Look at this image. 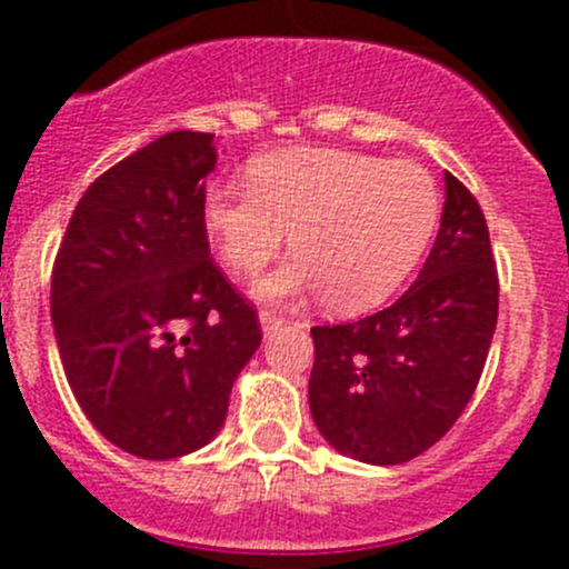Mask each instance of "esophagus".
Listing matches in <instances>:
<instances>
[{
	"instance_id": "obj_1",
	"label": "esophagus",
	"mask_w": 569,
	"mask_h": 569,
	"mask_svg": "<svg viewBox=\"0 0 569 569\" xmlns=\"http://www.w3.org/2000/svg\"><path fill=\"white\" fill-rule=\"evenodd\" d=\"M258 321H261L263 332H272V330H278V327L286 325V317H280L278 311H269V308H263V311L258 313Z\"/></svg>"
}]
</instances>
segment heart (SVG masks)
Wrapping results in <instances>:
<instances>
[{
  "instance_id": "b5f03b06",
  "label": "heart",
  "mask_w": 569,
  "mask_h": 569,
  "mask_svg": "<svg viewBox=\"0 0 569 569\" xmlns=\"http://www.w3.org/2000/svg\"><path fill=\"white\" fill-rule=\"evenodd\" d=\"M250 173L252 183L206 189L203 226L222 261L242 272L272 261L291 228L297 258L256 286L267 300L325 295L336 313L369 311L399 289L438 231V181L418 162L291 148Z\"/></svg>"
}]
</instances>
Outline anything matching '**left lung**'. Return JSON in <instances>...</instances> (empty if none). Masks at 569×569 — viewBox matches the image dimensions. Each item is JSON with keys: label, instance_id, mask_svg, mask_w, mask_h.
I'll use <instances>...</instances> for the list:
<instances>
[{"label": "left lung", "instance_id": "left-lung-1", "mask_svg": "<svg viewBox=\"0 0 569 569\" xmlns=\"http://www.w3.org/2000/svg\"><path fill=\"white\" fill-rule=\"evenodd\" d=\"M498 321L485 214L446 173L440 231L418 280L386 311L313 327L311 416L352 460L401 465L438 443L479 386Z\"/></svg>", "mask_w": 569, "mask_h": 569}]
</instances>
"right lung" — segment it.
I'll return each mask as SVG.
<instances>
[{
  "label": "right lung",
  "mask_w": 569,
  "mask_h": 569,
  "mask_svg": "<svg viewBox=\"0 0 569 569\" xmlns=\"http://www.w3.org/2000/svg\"><path fill=\"white\" fill-rule=\"evenodd\" d=\"M214 134L170 131L88 187L51 272V321L88 421L129 455L173 460L226 423L261 343L256 308L209 258Z\"/></svg>",
  "instance_id": "right-lung-1"
}]
</instances>
